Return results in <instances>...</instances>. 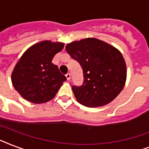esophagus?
I'll return each mask as SVG.
<instances>
[{
	"label": "esophagus",
	"mask_w": 149,
	"mask_h": 149,
	"mask_svg": "<svg viewBox=\"0 0 149 149\" xmlns=\"http://www.w3.org/2000/svg\"><path fill=\"white\" fill-rule=\"evenodd\" d=\"M65 77H66V79H67V80H70V78H71L70 73H67V74L65 75Z\"/></svg>",
	"instance_id": "esophagus-1"
}]
</instances>
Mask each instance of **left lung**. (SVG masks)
<instances>
[{
  "mask_svg": "<svg viewBox=\"0 0 149 149\" xmlns=\"http://www.w3.org/2000/svg\"><path fill=\"white\" fill-rule=\"evenodd\" d=\"M65 50L83 69V84L72 86L79 104L97 107L117 97L127 77L125 61L119 50L95 38L72 42Z\"/></svg>",
  "mask_w": 149,
  "mask_h": 149,
  "instance_id": "obj_1",
  "label": "left lung"
}]
</instances>
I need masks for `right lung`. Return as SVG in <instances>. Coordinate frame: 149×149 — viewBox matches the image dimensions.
Returning <instances> with one entry per match:
<instances>
[{
    "mask_svg": "<svg viewBox=\"0 0 149 149\" xmlns=\"http://www.w3.org/2000/svg\"><path fill=\"white\" fill-rule=\"evenodd\" d=\"M63 47V42L43 41L24 52L11 74L13 86L24 99L34 104L53 99L66 80L58 66L52 63Z\"/></svg>",
    "mask_w": 149,
    "mask_h": 149,
    "instance_id": "1",
    "label": "right lung"
}]
</instances>
